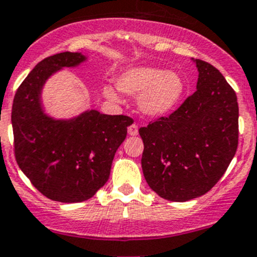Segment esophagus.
Returning a JSON list of instances; mask_svg holds the SVG:
<instances>
[{
  "label": "esophagus",
  "instance_id": "34e87169",
  "mask_svg": "<svg viewBox=\"0 0 257 257\" xmlns=\"http://www.w3.org/2000/svg\"><path fill=\"white\" fill-rule=\"evenodd\" d=\"M128 134L129 136H137L138 134V125L136 123H133L132 125L128 126Z\"/></svg>",
  "mask_w": 257,
  "mask_h": 257
}]
</instances>
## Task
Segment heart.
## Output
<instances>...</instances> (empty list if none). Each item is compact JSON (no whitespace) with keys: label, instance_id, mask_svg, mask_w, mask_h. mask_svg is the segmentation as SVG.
<instances>
[{"label":"heart","instance_id":"obj_1","mask_svg":"<svg viewBox=\"0 0 257 257\" xmlns=\"http://www.w3.org/2000/svg\"><path fill=\"white\" fill-rule=\"evenodd\" d=\"M116 84L126 94L142 93L139 100L142 110L152 116L171 113L182 100L187 88L178 73L152 66H137L123 71ZM104 94L111 100L118 99V94L111 86H105Z\"/></svg>","mask_w":257,"mask_h":257}]
</instances>
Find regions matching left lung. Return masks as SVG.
Wrapping results in <instances>:
<instances>
[{"label":"left lung","instance_id":"1","mask_svg":"<svg viewBox=\"0 0 257 257\" xmlns=\"http://www.w3.org/2000/svg\"><path fill=\"white\" fill-rule=\"evenodd\" d=\"M197 90L178 109L139 129L142 169L152 189L176 202L205 195L230 166L238 144L235 90L208 62L196 59Z\"/></svg>","mask_w":257,"mask_h":257}]
</instances>
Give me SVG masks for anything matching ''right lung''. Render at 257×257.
Instances as JSON below:
<instances>
[{
	"label": "right lung",
	"instance_id": "1",
	"mask_svg": "<svg viewBox=\"0 0 257 257\" xmlns=\"http://www.w3.org/2000/svg\"><path fill=\"white\" fill-rule=\"evenodd\" d=\"M85 60L80 52H60L40 61L17 89L12 104L16 162L45 197L83 202L106 183L114 154L126 137L131 118L86 111L71 120H54L40 105L45 80L64 66Z\"/></svg>",
	"mask_w": 257,
	"mask_h": 257
}]
</instances>
